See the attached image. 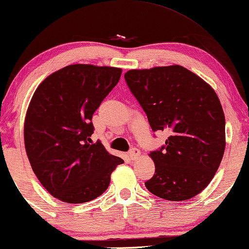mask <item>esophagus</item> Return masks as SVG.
Returning a JSON list of instances; mask_svg holds the SVG:
<instances>
[{
  "instance_id": "obj_1",
  "label": "esophagus",
  "mask_w": 249,
  "mask_h": 249,
  "mask_svg": "<svg viewBox=\"0 0 249 249\" xmlns=\"http://www.w3.org/2000/svg\"><path fill=\"white\" fill-rule=\"evenodd\" d=\"M128 157H130L131 160H137V159L140 157V151L138 148L131 149L130 153H128Z\"/></svg>"
}]
</instances>
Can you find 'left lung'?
I'll return each instance as SVG.
<instances>
[{
	"label": "left lung",
	"mask_w": 249,
	"mask_h": 249,
	"mask_svg": "<svg viewBox=\"0 0 249 249\" xmlns=\"http://www.w3.org/2000/svg\"><path fill=\"white\" fill-rule=\"evenodd\" d=\"M125 80L153 131L167 130L166 146L151 152L149 193L179 202L202 193L225 152V115L213 88L179 65L131 70Z\"/></svg>",
	"instance_id": "left-lung-1"
}]
</instances>
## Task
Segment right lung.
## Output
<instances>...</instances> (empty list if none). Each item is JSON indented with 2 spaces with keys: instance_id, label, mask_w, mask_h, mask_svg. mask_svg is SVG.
Wrapping results in <instances>:
<instances>
[{
  "instance_id": "1",
  "label": "right lung",
  "mask_w": 249,
  "mask_h": 249,
  "mask_svg": "<svg viewBox=\"0 0 249 249\" xmlns=\"http://www.w3.org/2000/svg\"><path fill=\"white\" fill-rule=\"evenodd\" d=\"M122 70L66 66L45 79L30 101L24 143L32 170L53 197L70 204L97 198L124 160L92 142L91 118L118 83Z\"/></svg>"
}]
</instances>
